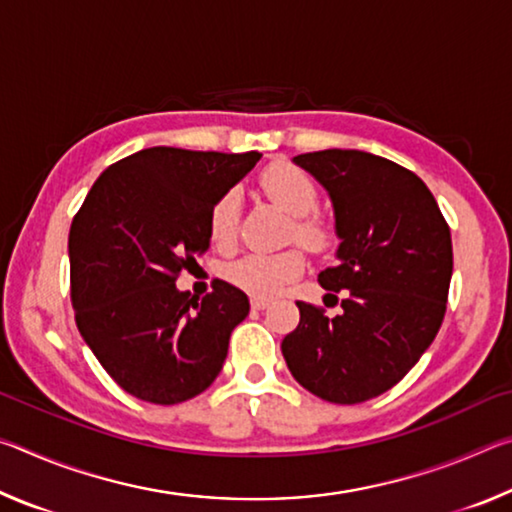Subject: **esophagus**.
<instances>
[{"label": "esophagus", "instance_id": "esophagus-1", "mask_svg": "<svg viewBox=\"0 0 512 512\" xmlns=\"http://www.w3.org/2000/svg\"><path fill=\"white\" fill-rule=\"evenodd\" d=\"M268 305H271V300H268V298H250V307H253V309H266Z\"/></svg>", "mask_w": 512, "mask_h": 512}]
</instances>
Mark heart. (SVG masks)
<instances>
[{
    "label": "heart",
    "mask_w": 512,
    "mask_h": 512,
    "mask_svg": "<svg viewBox=\"0 0 512 512\" xmlns=\"http://www.w3.org/2000/svg\"><path fill=\"white\" fill-rule=\"evenodd\" d=\"M259 185L275 205L293 216L291 239L309 248H320L329 239V225L314 210L318 205V189L307 171L291 162H273L259 173ZM241 210V196L237 189H228L216 198L210 216H207V232L216 246H230L237 237V223ZM305 271V255L302 250L291 248L284 253L262 255L253 253L225 266V280L235 284L250 296L266 298L282 291L284 284Z\"/></svg>",
    "instance_id": "heart-1"
}]
</instances>
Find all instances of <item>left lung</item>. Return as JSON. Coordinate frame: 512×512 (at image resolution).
<instances>
[{
    "label": "left lung",
    "mask_w": 512,
    "mask_h": 512,
    "mask_svg": "<svg viewBox=\"0 0 512 512\" xmlns=\"http://www.w3.org/2000/svg\"><path fill=\"white\" fill-rule=\"evenodd\" d=\"M293 162L332 198L339 264L318 282L345 298L334 318L296 302L300 323L282 354L320 400L366 402L393 388L443 325L454 268L449 225L429 187L379 155L327 149Z\"/></svg>",
    "instance_id": "8db88e82"
}]
</instances>
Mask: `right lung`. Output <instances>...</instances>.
<instances>
[{
    "mask_svg": "<svg viewBox=\"0 0 512 512\" xmlns=\"http://www.w3.org/2000/svg\"><path fill=\"white\" fill-rule=\"evenodd\" d=\"M262 158L153 146L101 173L69 230L76 327L108 375L153 404L192 400L228 357L248 296L216 280L203 298L180 271L210 248L207 216Z\"/></svg>",
    "mask_w": 512,
    "mask_h": 512,
    "instance_id": "add662e5",
    "label": "right lung"
}]
</instances>
